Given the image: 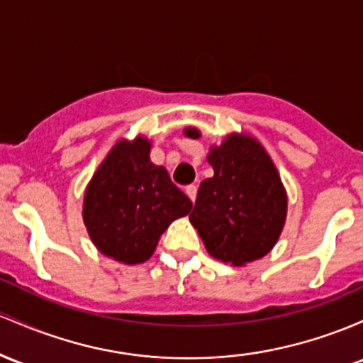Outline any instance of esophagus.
Listing matches in <instances>:
<instances>
[{
    "label": "esophagus",
    "instance_id": "1",
    "mask_svg": "<svg viewBox=\"0 0 363 363\" xmlns=\"http://www.w3.org/2000/svg\"><path fill=\"white\" fill-rule=\"evenodd\" d=\"M185 194L189 195L190 201L195 202V197H197V186H195V185H189V186H186V189H185Z\"/></svg>",
    "mask_w": 363,
    "mask_h": 363
}]
</instances>
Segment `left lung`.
<instances>
[{"instance_id": "left-lung-1", "label": "left lung", "mask_w": 363, "mask_h": 363, "mask_svg": "<svg viewBox=\"0 0 363 363\" xmlns=\"http://www.w3.org/2000/svg\"><path fill=\"white\" fill-rule=\"evenodd\" d=\"M185 135L199 138L197 128ZM207 161L214 177L199 186L190 223L214 259L243 266L269 254L286 219L288 197L274 162L250 135L231 133Z\"/></svg>"}]
</instances>
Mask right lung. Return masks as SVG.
<instances>
[{"label":"right lung","mask_w":363,"mask_h":363,"mask_svg":"<svg viewBox=\"0 0 363 363\" xmlns=\"http://www.w3.org/2000/svg\"><path fill=\"white\" fill-rule=\"evenodd\" d=\"M150 142L120 140L94 173L84 195V223L101 254L123 264L145 262L161 235L192 202L152 164Z\"/></svg>","instance_id":"1"}]
</instances>
